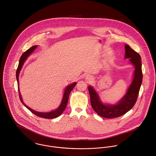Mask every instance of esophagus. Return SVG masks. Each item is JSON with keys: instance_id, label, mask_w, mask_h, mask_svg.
Wrapping results in <instances>:
<instances>
[{"instance_id": "esophagus-1", "label": "esophagus", "mask_w": 156, "mask_h": 156, "mask_svg": "<svg viewBox=\"0 0 156 156\" xmlns=\"http://www.w3.org/2000/svg\"><path fill=\"white\" fill-rule=\"evenodd\" d=\"M87 78H88L89 80H91V79H92V77H91V76H88Z\"/></svg>"}]
</instances>
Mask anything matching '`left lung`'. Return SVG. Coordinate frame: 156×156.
Returning a JSON list of instances; mask_svg holds the SVG:
<instances>
[{
    "instance_id": "obj_1",
    "label": "left lung",
    "mask_w": 156,
    "mask_h": 156,
    "mask_svg": "<svg viewBox=\"0 0 156 156\" xmlns=\"http://www.w3.org/2000/svg\"><path fill=\"white\" fill-rule=\"evenodd\" d=\"M125 58H129L134 67L133 80L124 96L115 105L104 104L92 86L88 89L90 96V103L94 111L100 116L105 118H118L124 115L130 110L136 102L140 88L142 83V62L140 55L132 49L129 46L125 44Z\"/></svg>"
}]
</instances>
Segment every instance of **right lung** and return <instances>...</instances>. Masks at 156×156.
Returning a JSON list of instances; mask_svg holds the SVG:
<instances>
[{
  "label": "right lung",
  "mask_w": 156,
  "mask_h": 156,
  "mask_svg": "<svg viewBox=\"0 0 156 156\" xmlns=\"http://www.w3.org/2000/svg\"><path fill=\"white\" fill-rule=\"evenodd\" d=\"M37 47V46H33L31 48H30L29 49H28L27 51H25L21 56L20 60H19V66L16 71V78L17 80V84L19 86V73L21 70V69L24 64V62H25V60L27 59V58L28 57V56L31 54L32 52L34 51V49ZM76 83H73L72 84H71L70 85L67 86L64 90V95L62 97V101L61 104L60 105L59 107L56 109L55 110L52 111L51 112L49 113H42V112H38L36 111H34V110H32L31 108H30V107H28L27 105H25L22 100V96L20 94V93L19 92V87H18V90H19V98L20 99L21 101V102H22V104L29 110L33 114H34L35 115L43 118H45V119H54L55 118L58 117L59 116H60L62 114V112H64V110H65L66 105L67 104V102H68V99H69V94L70 93V92L72 90V89H73V87L76 86Z\"/></svg>",
  "instance_id": "obj_1"
}]
</instances>
